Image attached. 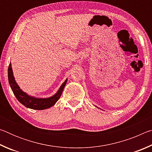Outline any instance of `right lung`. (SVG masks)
I'll return each mask as SVG.
<instances>
[{"mask_svg": "<svg viewBox=\"0 0 152 152\" xmlns=\"http://www.w3.org/2000/svg\"><path fill=\"white\" fill-rule=\"evenodd\" d=\"M8 78L11 88L18 101L22 104H23L25 107L36 110L46 109L54 105L61 96V94L62 93L63 90L67 82V80H66V81L61 86L57 93L53 95V96L48 98V99H37V98L29 96L21 89H20L19 86L17 85L15 80L11 64H9L8 68Z\"/></svg>", "mask_w": 152, "mask_h": 152, "instance_id": "right-lung-1", "label": "right lung"}]
</instances>
